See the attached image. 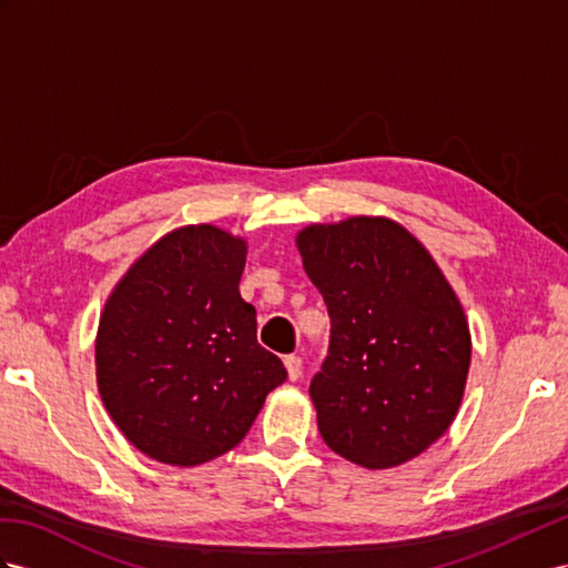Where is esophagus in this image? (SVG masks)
Wrapping results in <instances>:
<instances>
[{"label": "esophagus", "instance_id": "obj_1", "mask_svg": "<svg viewBox=\"0 0 568 568\" xmlns=\"http://www.w3.org/2000/svg\"><path fill=\"white\" fill-rule=\"evenodd\" d=\"M283 362H285V369H287V379L297 382L302 376V359L297 355H287Z\"/></svg>", "mask_w": 568, "mask_h": 568}]
</instances>
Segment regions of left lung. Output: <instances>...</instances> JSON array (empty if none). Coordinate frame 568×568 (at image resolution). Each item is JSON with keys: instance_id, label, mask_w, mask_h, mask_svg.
Listing matches in <instances>:
<instances>
[{"instance_id": "1", "label": "left lung", "mask_w": 568, "mask_h": 568, "mask_svg": "<svg viewBox=\"0 0 568 568\" xmlns=\"http://www.w3.org/2000/svg\"><path fill=\"white\" fill-rule=\"evenodd\" d=\"M331 316L312 384L316 425L367 470L413 460L450 427L473 341L463 304L427 246L384 215L314 223L295 237Z\"/></svg>"}]
</instances>
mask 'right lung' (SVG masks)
Wrapping results in <instances>:
<instances>
[{
	"instance_id": "obj_1",
	"label": "right lung",
	"mask_w": 568,
	"mask_h": 568,
	"mask_svg": "<svg viewBox=\"0 0 568 568\" xmlns=\"http://www.w3.org/2000/svg\"><path fill=\"white\" fill-rule=\"evenodd\" d=\"M244 264V237L182 225L112 287L95 336L98 394L143 456L194 468L227 454L287 379L256 341V310L240 295Z\"/></svg>"
}]
</instances>
